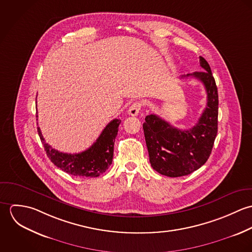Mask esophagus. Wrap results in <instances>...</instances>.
<instances>
[{
    "label": "esophagus",
    "mask_w": 252,
    "mask_h": 252,
    "mask_svg": "<svg viewBox=\"0 0 252 252\" xmlns=\"http://www.w3.org/2000/svg\"><path fill=\"white\" fill-rule=\"evenodd\" d=\"M141 108H142V104L140 102H136L128 109V114L131 116H137L139 114Z\"/></svg>",
    "instance_id": "1"
}]
</instances>
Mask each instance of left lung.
I'll return each instance as SVG.
<instances>
[{"label": "left lung", "mask_w": 252, "mask_h": 252, "mask_svg": "<svg viewBox=\"0 0 252 252\" xmlns=\"http://www.w3.org/2000/svg\"><path fill=\"white\" fill-rule=\"evenodd\" d=\"M202 72L182 75L200 80L207 92V107L197 124L180 130L161 117L150 114L143 125L151 167L163 176L178 178L200 169L209 159L217 134L218 94L209 63L200 56Z\"/></svg>", "instance_id": "8db88e82"}]
</instances>
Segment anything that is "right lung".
<instances>
[{
	"label": "right lung",
	"instance_id": "obj_1",
	"mask_svg": "<svg viewBox=\"0 0 252 252\" xmlns=\"http://www.w3.org/2000/svg\"><path fill=\"white\" fill-rule=\"evenodd\" d=\"M120 122L119 119L110 121L94 144L85 151L75 154L60 152L46 144L39 127L37 133L47 157L56 167L74 177L97 178L105 173L112 163L113 145Z\"/></svg>",
	"mask_w": 252,
	"mask_h": 252
}]
</instances>
